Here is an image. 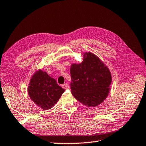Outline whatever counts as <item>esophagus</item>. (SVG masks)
Instances as JSON below:
<instances>
[{
  "label": "esophagus",
  "mask_w": 146,
  "mask_h": 146,
  "mask_svg": "<svg viewBox=\"0 0 146 146\" xmlns=\"http://www.w3.org/2000/svg\"><path fill=\"white\" fill-rule=\"evenodd\" d=\"M62 87L63 88H64V89H68V88H70L69 87V85H68V84H64L62 85Z\"/></svg>",
  "instance_id": "34e87169"
}]
</instances>
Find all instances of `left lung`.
<instances>
[{
    "label": "left lung",
    "instance_id": "obj_1",
    "mask_svg": "<svg viewBox=\"0 0 146 146\" xmlns=\"http://www.w3.org/2000/svg\"><path fill=\"white\" fill-rule=\"evenodd\" d=\"M81 63L71 65V94L79 102L96 107L106 99L112 77L103 61L91 52H85Z\"/></svg>",
    "mask_w": 146,
    "mask_h": 146
}]
</instances>
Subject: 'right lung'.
Listing matches in <instances>:
<instances>
[{
    "mask_svg": "<svg viewBox=\"0 0 146 146\" xmlns=\"http://www.w3.org/2000/svg\"><path fill=\"white\" fill-rule=\"evenodd\" d=\"M64 92V88L57 84L56 80L42 70L33 73L28 87V94L31 101L44 110L52 108Z\"/></svg>",
    "mask_w": 146,
    "mask_h": 146,
    "instance_id": "right-lung-1",
    "label": "right lung"
}]
</instances>
